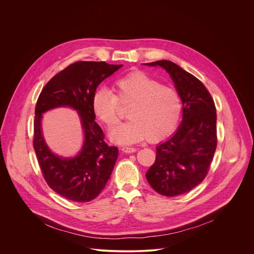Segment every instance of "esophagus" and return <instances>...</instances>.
I'll list each match as a JSON object with an SVG mask.
<instances>
[{"instance_id": "esophagus-1", "label": "esophagus", "mask_w": 254, "mask_h": 254, "mask_svg": "<svg viewBox=\"0 0 254 254\" xmlns=\"http://www.w3.org/2000/svg\"><path fill=\"white\" fill-rule=\"evenodd\" d=\"M122 151L124 153H127V154H131V153H134L136 151V149L135 148H131V147H123Z\"/></svg>"}]
</instances>
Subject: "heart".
Listing matches in <instances>:
<instances>
[{"label": "heart", "mask_w": 254, "mask_h": 254, "mask_svg": "<svg viewBox=\"0 0 254 254\" xmlns=\"http://www.w3.org/2000/svg\"><path fill=\"white\" fill-rule=\"evenodd\" d=\"M117 95L106 88L96 90L92 97L94 115L107 127L115 128L121 121L120 103L131 104L129 121L112 132L118 143H134L148 137L159 141L177 127L182 100L178 91L140 71H134L115 82Z\"/></svg>", "instance_id": "obj_1"}]
</instances>
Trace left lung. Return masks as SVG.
<instances>
[{
	"label": "left lung",
	"mask_w": 254,
	"mask_h": 254,
	"mask_svg": "<svg viewBox=\"0 0 254 254\" xmlns=\"http://www.w3.org/2000/svg\"><path fill=\"white\" fill-rule=\"evenodd\" d=\"M146 65L166 69L183 102L181 126L157 147L156 161L146 174L157 193L175 197L191 191L209 172L217 147L216 107L205 85L179 65L168 60Z\"/></svg>",
	"instance_id": "obj_1"
}]
</instances>
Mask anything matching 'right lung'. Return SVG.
Listing matches in <instances>:
<instances>
[{
    "mask_svg": "<svg viewBox=\"0 0 254 254\" xmlns=\"http://www.w3.org/2000/svg\"><path fill=\"white\" fill-rule=\"evenodd\" d=\"M123 65L104 61H78L68 65L43 87L35 107L33 147L48 186L74 202L95 199L110 180L119 149L107 144L95 122L92 97L101 81ZM58 106H70L82 119L86 139L82 152L72 159L55 156L48 149L41 132L42 114Z\"/></svg>",
    "mask_w": 254,
    "mask_h": 254,
    "instance_id": "1",
    "label": "right lung"
}]
</instances>
